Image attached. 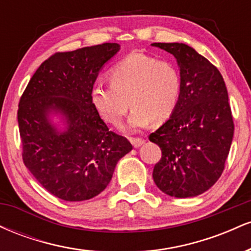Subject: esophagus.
<instances>
[{
    "instance_id": "obj_1",
    "label": "esophagus",
    "mask_w": 251,
    "mask_h": 251,
    "mask_svg": "<svg viewBox=\"0 0 251 251\" xmlns=\"http://www.w3.org/2000/svg\"><path fill=\"white\" fill-rule=\"evenodd\" d=\"M131 143L133 148H139V146H142L145 143V140L142 139V138H131Z\"/></svg>"
}]
</instances>
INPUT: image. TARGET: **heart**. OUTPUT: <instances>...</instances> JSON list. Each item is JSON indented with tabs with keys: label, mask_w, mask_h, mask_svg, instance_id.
I'll use <instances>...</instances> for the list:
<instances>
[{
	"label": "heart",
	"mask_w": 251,
	"mask_h": 251,
	"mask_svg": "<svg viewBox=\"0 0 251 251\" xmlns=\"http://www.w3.org/2000/svg\"><path fill=\"white\" fill-rule=\"evenodd\" d=\"M108 77L111 85H97L91 97L100 116L113 126L122 124L131 106L132 128L146 127L152 120L166 122L177 107L181 77L171 62L132 53L112 67Z\"/></svg>",
	"instance_id": "heart-1"
}]
</instances>
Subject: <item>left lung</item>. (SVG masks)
I'll use <instances>...</instances> for the list:
<instances>
[{"label":"left lung","instance_id":"8db88e82","mask_svg":"<svg viewBox=\"0 0 251 251\" xmlns=\"http://www.w3.org/2000/svg\"><path fill=\"white\" fill-rule=\"evenodd\" d=\"M177 60L180 97L168 122L150 134L162 150L153 180L164 194L195 197L218 180L234 137V120L220 71L185 43H152Z\"/></svg>","mask_w":251,"mask_h":251}]
</instances>
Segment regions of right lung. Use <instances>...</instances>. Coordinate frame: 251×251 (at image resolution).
Returning <instances> with one entry per match:
<instances>
[{
    "label": "right lung",
    "instance_id": "add662e5",
    "mask_svg": "<svg viewBox=\"0 0 251 251\" xmlns=\"http://www.w3.org/2000/svg\"><path fill=\"white\" fill-rule=\"evenodd\" d=\"M118 43L55 53L37 68L19 102L22 159L36 180L60 200L96 197L112 179L118 160L132 150L123 135L109 131L92 102L102 66ZM60 114L66 128L50 122Z\"/></svg>",
    "mask_w": 251,
    "mask_h": 251
}]
</instances>
